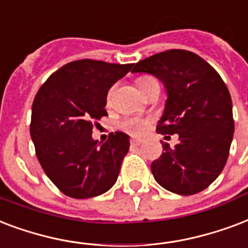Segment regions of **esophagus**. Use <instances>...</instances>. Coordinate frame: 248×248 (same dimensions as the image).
<instances>
[{
  "label": "esophagus",
  "instance_id": "1",
  "mask_svg": "<svg viewBox=\"0 0 248 248\" xmlns=\"http://www.w3.org/2000/svg\"><path fill=\"white\" fill-rule=\"evenodd\" d=\"M143 139L141 138H131V140H130V143H131V145H140L143 144Z\"/></svg>",
  "mask_w": 248,
  "mask_h": 248
}]
</instances>
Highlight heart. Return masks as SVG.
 Instances as JSON below:
<instances>
[{
	"mask_svg": "<svg viewBox=\"0 0 248 248\" xmlns=\"http://www.w3.org/2000/svg\"><path fill=\"white\" fill-rule=\"evenodd\" d=\"M154 79L149 78V77H140L138 78V86L141 91L144 90L145 86L148 84L149 82H152ZM149 121L147 118H139V117H132V118H127L122 122V128L126 130L130 134H134V135H139L141 132L145 131V128L148 126Z\"/></svg>",
	"mask_w": 248,
	"mask_h": 248,
	"instance_id": "obj_1",
	"label": "heart"
}]
</instances>
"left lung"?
<instances>
[{
    "label": "left lung",
    "mask_w": 248,
    "mask_h": 248,
    "mask_svg": "<svg viewBox=\"0 0 248 248\" xmlns=\"http://www.w3.org/2000/svg\"><path fill=\"white\" fill-rule=\"evenodd\" d=\"M131 73L161 80L168 99L157 124L160 134H178L179 143L151 165L156 182L178 195L207 188L224 169L234 134L229 90L216 70L198 54L171 49L141 60Z\"/></svg>",
    "instance_id": "obj_1"
}]
</instances>
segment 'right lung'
<instances>
[{
	"mask_svg": "<svg viewBox=\"0 0 248 248\" xmlns=\"http://www.w3.org/2000/svg\"><path fill=\"white\" fill-rule=\"evenodd\" d=\"M131 67L94 60L70 62L36 93L30 126L36 156L49 179L70 198L101 195L118 178L130 138L111 132L101 144L93 140L92 127L108 116V91Z\"/></svg>",
	"mask_w": 248,
	"mask_h": 248,
	"instance_id": "obj_1",
	"label": "right lung"
}]
</instances>
